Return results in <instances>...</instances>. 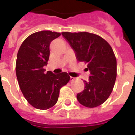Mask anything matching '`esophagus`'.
I'll return each mask as SVG.
<instances>
[{
	"label": "esophagus",
	"mask_w": 135,
	"mask_h": 135,
	"mask_svg": "<svg viewBox=\"0 0 135 135\" xmlns=\"http://www.w3.org/2000/svg\"><path fill=\"white\" fill-rule=\"evenodd\" d=\"M75 80V78H74V77H70V80L71 81H73V80Z\"/></svg>",
	"instance_id": "esophagus-1"
}]
</instances>
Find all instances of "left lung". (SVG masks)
<instances>
[{
    "mask_svg": "<svg viewBox=\"0 0 135 135\" xmlns=\"http://www.w3.org/2000/svg\"><path fill=\"white\" fill-rule=\"evenodd\" d=\"M62 36L74 51L77 60L87 64L89 81L77 94L82 105L95 108L103 103L112 93L117 75L116 59L108 42L89 32H62Z\"/></svg>",
    "mask_w": 135,
    "mask_h": 135,
    "instance_id": "obj_1",
    "label": "left lung"
}]
</instances>
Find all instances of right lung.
Wrapping results in <instances>:
<instances>
[{"label":"right lung","mask_w":135,"mask_h":135,"mask_svg":"<svg viewBox=\"0 0 135 135\" xmlns=\"http://www.w3.org/2000/svg\"><path fill=\"white\" fill-rule=\"evenodd\" d=\"M61 34L44 30L31 34L21 44L16 61V76L27 102L38 109H47L56 104L59 90L69 82L66 72L45 73L44 66L49 59L50 44Z\"/></svg>","instance_id":"right-lung-1"}]
</instances>
